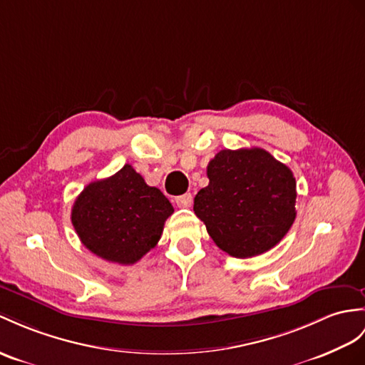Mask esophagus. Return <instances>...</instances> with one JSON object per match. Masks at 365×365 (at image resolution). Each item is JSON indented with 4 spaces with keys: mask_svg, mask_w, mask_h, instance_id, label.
Here are the masks:
<instances>
[{
    "mask_svg": "<svg viewBox=\"0 0 365 365\" xmlns=\"http://www.w3.org/2000/svg\"><path fill=\"white\" fill-rule=\"evenodd\" d=\"M175 202L178 204V207H190L192 202H193V197L192 193H184L180 195V197L175 198Z\"/></svg>",
    "mask_w": 365,
    "mask_h": 365,
    "instance_id": "34e87169",
    "label": "esophagus"
}]
</instances>
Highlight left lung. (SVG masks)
<instances>
[{"instance_id": "obj_1", "label": "left lung", "mask_w": 365, "mask_h": 365, "mask_svg": "<svg viewBox=\"0 0 365 365\" xmlns=\"http://www.w3.org/2000/svg\"><path fill=\"white\" fill-rule=\"evenodd\" d=\"M207 178L193 210L229 255L250 259L269 251L294 223L296 178L266 150H221L207 165Z\"/></svg>"}]
</instances>
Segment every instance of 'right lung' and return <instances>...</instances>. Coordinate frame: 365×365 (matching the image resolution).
<instances>
[{
	"instance_id": "obj_1",
	"label": "right lung",
	"mask_w": 365,
	"mask_h": 365,
	"mask_svg": "<svg viewBox=\"0 0 365 365\" xmlns=\"http://www.w3.org/2000/svg\"><path fill=\"white\" fill-rule=\"evenodd\" d=\"M173 206L130 164L78 195L71 221L86 250L119 264L140 260L161 238Z\"/></svg>"
}]
</instances>
